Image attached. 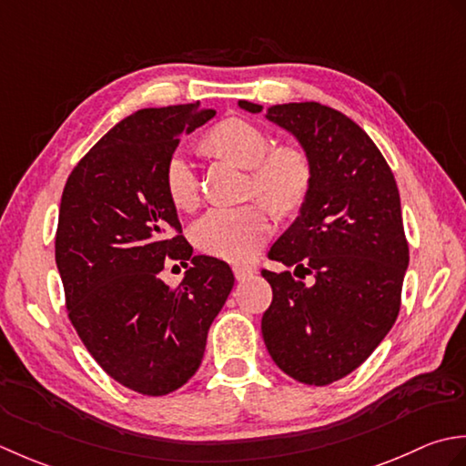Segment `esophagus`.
<instances>
[{
    "label": "esophagus",
    "instance_id": "esophagus-1",
    "mask_svg": "<svg viewBox=\"0 0 466 466\" xmlns=\"http://www.w3.org/2000/svg\"><path fill=\"white\" fill-rule=\"evenodd\" d=\"M233 273H235V279H237V281H243V279H247V278H251V275L255 273V269L251 268V265L237 263V265H233Z\"/></svg>",
    "mask_w": 466,
    "mask_h": 466
}]
</instances>
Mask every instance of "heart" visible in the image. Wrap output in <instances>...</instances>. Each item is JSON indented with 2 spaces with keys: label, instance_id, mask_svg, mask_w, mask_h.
<instances>
[{
  "label": "heart",
  "instance_id": "obj_1",
  "mask_svg": "<svg viewBox=\"0 0 466 466\" xmlns=\"http://www.w3.org/2000/svg\"><path fill=\"white\" fill-rule=\"evenodd\" d=\"M207 147L237 167L249 170V191L275 213H289L303 203L311 183L308 157L298 148L271 150V138L258 125L243 118H227L208 130ZM165 188L177 208H193L198 198V180L193 160L177 150L165 165ZM271 233L268 208L258 203L217 207L197 219L191 235L207 255L225 261H247L259 251Z\"/></svg>",
  "mask_w": 466,
  "mask_h": 466
}]
</instances>
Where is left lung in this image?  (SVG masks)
<instances>
[{
	"mask_svg": "<svg viewBox=\"0 0 466 466\" xmlns=\"http://www.w3.org/2000/svg\"><path fill=\"white\" fill-rule=\"evenodd\" d=\"M258 114L263 106L239 100ZM265 118L299 142L311 168L298 219L269 249L289 271L263 269L273 301L261 334L283 372L311 386L348 376L400 311L408 269L400 195L390 167L352 118L319 102L275 104Z\"/></svg>",
	"mask_w": 466,
	"mask_h": 466,
	"instance_id": "8db88e82",
	"label": "left lung"
}]
</instances>
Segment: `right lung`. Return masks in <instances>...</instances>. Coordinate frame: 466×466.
I'll use <instances>...</instances> for the list:
<instances>
[{"instance_id": "1", "label": "right lung", "mask_w": 466, "mask_h": 466, "mask_svg": "<svg viewBox=\"0 0 466 466\" xmlns=\"http://www.w3.org/2000/svg\"><path fill=\"white\" fill-rule=\"evenodd\" d=\"M213 116L198 104L137 110L90 148L62 193L56 265L68 318L104 372L145 396L197 372L235 283L225 261L193 258L165 188L180 137ZM167 257L192 261L177 290L157 278Z\"/></svg>"}]
</instances>
